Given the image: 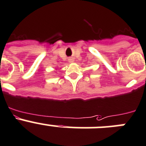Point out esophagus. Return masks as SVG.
I'll use <instances>...</instances> for the list:
<instances>
[{
  "label": "esophagus",
  "instance_id": "esophagus-1",
  "mask_svg": "<svg viewBox=\"0 0 146 146\" xmlns=\"http://www.w3.org/2000/svg\"><path fill=\"white\" fill-rule=\"evenodd\" d=\"M73 58H68V62H73Z\"/></svg>",
  "mask_w": 146,
  "mask_h": 146
}]
</instances>
